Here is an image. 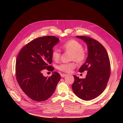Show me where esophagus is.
Returning a JSON list of instances; mask_svg holds the SVG:
<instances>
[{
    "mask_svg": "<svg viewBox=\"0 0 123 123\" xmlns=\"http://www.w3.org/2000/svg\"><path fill=\"white\" fill-rule=\"evenodd\" d=\"M67 75V74H61V76L62 77H64L65 76H66Z\"/></svg>",
    "mask_w": 123,
    "mask_h": 123,
    "instance_id": "obj_1",
    "label": "esophagus"
}]
</instances>
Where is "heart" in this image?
I'll return each mask as SVG.
<instances>
[{
	"instance_id": "b5f03b06",
	"label": "heart",
	"mask_w": 123,
	"mask_h": 123,
	"mask_svg": "<svg viewBox=\"0 0 123 123\" xmlns=\"http://www.w3.org/2000/svg\"><path fill=\"white\" fill-rule=\"evenodd\" d=\"M62 49L66 52L70 53L69 60H74L76 62L81 64L84 62L86 58V54L84 51L82 45L74 39L70 40L62 44ZM52 57L55 61H59L61 58V53L58 48H54L52 52ZM76 67V64L71 62L67 63H62L57 66V69L61 71L70 73Z\"/></svg>"
}]
</instances>
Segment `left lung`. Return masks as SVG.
I'll list each match as a JSON object with an SVG mask.
<instances>
[{"label": "left lung", "mask_w": 123, "mask_h": 123, "mask_svg": "<svg viewBox=\"0 0 123 123\" xmlns=\"http://www.w3.org/2000/svg\"><path fill=\"white\" fill-rule=\"evenodd\" d=\"M77 37L84 41L88 49L86 61L79 71L88 72L84 79L74 75L72 88L78 97L88 101L97 97L105 89L111 74L110 62L106 50L100 42L89 37Z\"/></svg>", "instance_id": "1"}]
</instances>
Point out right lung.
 <instances>
[{
    "label": "right lung",
    "mask_w": 123,
    "mask_h": 123,
    "mask_svg": "<svg viewBox=\"0 0 123 123\" xmlns=\"http://www.w3.org/2000/svg\"><path fill=\"white\" fill-rule=\"evenodd\" d=\"M59 39L53 36L37 38L24 46L16 61V78L23 92L33 100H47L55 91L60 75L53 72L48 78L43 75L44 69L53 71L52 52Z\"/></svg>",
    "instance_id": "add662e5"
}]
</instances>
